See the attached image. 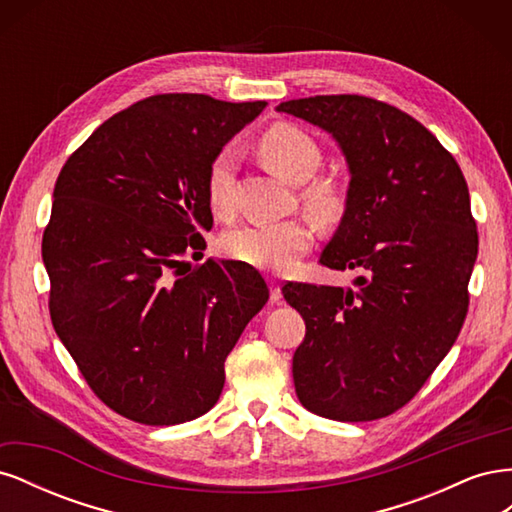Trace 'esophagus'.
I'll return each mask as SVG.
<instances>
[{
	"label": "esophagus",
	"mask_w": 512,
	"mask_h": 512,
	"mask_svg": "<svg viewBox=\"0 0 512 512\" xmlns=\"http://www.w3.org/2000/svg\"><path fill=\"white\" fill-rule=\"evenodd\" d=\"M269 299H271V303H282V290H280V286H277L275 282H271V292H269Z\"/></svg>",
	"instance_id": "esophagus-1"
}]
</instances>
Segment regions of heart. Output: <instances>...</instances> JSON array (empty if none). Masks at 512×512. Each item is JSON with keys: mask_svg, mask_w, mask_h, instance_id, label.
<instances>
[{"mask_svg": "<svg viewBox=\"0 0 512 512\" xmlns=\"http://www.w3.org/2000/svg\"><path fill=\"white\" fill-rule=\"evenodd\" d=\"M258 153L277 177L288 183H305L318 170L322 156L318 145L299 128L280 126L269 128L258 141ZM232 156L220 153L213 160L207 179L209 207L215 215L226 218L232 213ZM305 209L320 222L335 220L342 211V196L331 183H312L301 194ZM312 245V228L301 220H286L275 224H250L230 230L224 237V252L250 267L284 271L292 267L307 247Z\"/></svg>", "mask_w": 512, "mask_h": 512, "instance_id": "b5f03b06", "label": "heart"}]
</instances>
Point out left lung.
I'll return each mask as SVG.
<instances>
[{
	"label": "left lung",
	"mask_w": 512,
	"mask_h": 512,
	"mask_svg": "<svg viewBox=\"0 0 512 512\" xmlns=\"http://www.w3.org/2000/svg\"><path fill=\"white\" fill-rule=\"evenodd\" d=\"M275 111L318 126L342 149L346 207L320 262L361 271L356 288H282L305 320L294 391L331 421H376L418 393L466 320L478 254L468 183L438 138L391 104L314 96Z\"/></svg>",
	"instance_id": "left-lung-1"
}]
</instances>
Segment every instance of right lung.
<instances>
[{
  "instance_id": "1",
  "label": "right lung",
  "mask_w": 512,
  "mask_h": 512,
  "mask_svg": "<svg viewBox=\"0 0 512 512\" xmlns=\"http://www.w3.org/2000/svg\"><path fill=\"white\" fill-rule=\"evenodd\" d=\"M265 106L145 98L104 121L57 177L42 237L53 327L91 391L130 421L177 425L209 412L228 352L269 299L245 262L181 271L213 224V160Z\"/></svg>"
}]
</instances>
